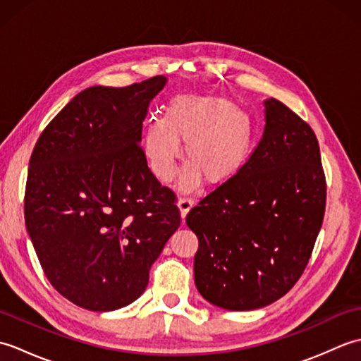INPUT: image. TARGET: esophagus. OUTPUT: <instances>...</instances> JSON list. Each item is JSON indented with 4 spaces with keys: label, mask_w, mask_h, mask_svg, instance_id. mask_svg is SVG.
Here are the masks:
<instances>
[{
    "label": "esophagus",
    "mask_w": 361,
    "mask_h": 361,
    "mask_svg": "<svg viewBox=\"0 0 361 361\" xmlns=\"http://www.w3.org/2000/svg\"><path fill=\"white\" fill-rule=\"evenodd\" d=\"M192 204H194V200L189 195H181L178 198V208H180V212H181V217L183 219L186 217V214L189 212L190 208H192Z\"/></svg>",
    "instance_id": "34e87169"
}]
</instances>
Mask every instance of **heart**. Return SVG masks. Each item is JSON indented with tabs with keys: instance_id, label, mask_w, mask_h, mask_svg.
<instances>
[{
	"instance_id": "1",
	"label": "heart",
	"mask_w": 361,
	"mask_h": 361,
	"mask_svg": "<svg viewBox=\"0 0 361 361\" xmlns=\"http://www.w3.org/2000/svg\"><path fill=\"white\" fill-rule=\"evenodd\" d=\"M255 124L247 111L219 97H176L166 106L163 118L152 116L144 130V153L153 175L171 181L181 157L180 142L190 167L183 185L203 178L220 185L239 173L248 163Z\"/></svg>"
}]
</instances>
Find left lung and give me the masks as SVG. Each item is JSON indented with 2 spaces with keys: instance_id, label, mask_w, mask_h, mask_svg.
Returning <instances> with one entry per match:
<instances>
[{
  "instance_id": "8db88e82",
  "label": "left lung",
  "mask_w": 361,
  "mask_h": 361,
  "mask_svg": "<svg viewBox=\"0 0 361 361\" xmlns=\"http://www.w3.org/2000/svg\"><path fill=\"white\" fill-rule=\"evenodd\" d=\"M317 135L278 99L265 101V128L248 163L186 216L198 237L200 295L226 310L278 301L309 264L326 211Z\"/></svg>"
}]
</instances>
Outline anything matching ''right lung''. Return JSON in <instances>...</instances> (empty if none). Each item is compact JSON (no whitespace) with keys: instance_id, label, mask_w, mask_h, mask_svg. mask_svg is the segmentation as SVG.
Returning a JSON list of instances; mask_svg holds the SVG:
<instances>
[{"instance_id":"1","label":"right lung","mask_w":361,"mask_h":361,"mask_svg":"<svg viewBox=\"0 0 361 361\" xmlns=\"http://www.w3.org/2000/svg\"><path fill=\"white\" fill-rule=\"evenodd\" d=\"M166 83L83 90L42 132L29 161L25 221L60 295L110 312L140 298L181 224L176 195L141 147L147 106Z\"/></svg>"}]
</instances>
